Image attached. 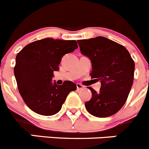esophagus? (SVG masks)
I'll use <instances>...</instances> for the list:
<instances>
[{
    "label": "esophagus",
    "mask_w": 149,
    "mask_h": 149,
    "mask_svg": "<svg viewBox=\"0 0 149 149\" xmlns=\"http://www.w3.org/2000/svg\"><path fill=\"white\" fill-rule=\"evenodd\" d=\"M76 86H77V90H80V89H82V88H84V86H83V85L80 84V83H77V84H76Z\"/></svg>",
    "instance_id": "obj_1"
}]
</instances>
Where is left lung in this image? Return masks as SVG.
<instances>
[{"mask_svg":"<svg viewBox=\"0 0 149 149\" xmlns=\"http://www.w3.org/2000/svg\"><path fill=\"white\" fill-rule=\"evenodd\" d=\"M80 52L90 58L91 78L100 80V91L89 87L91 99L85 103L93 116L105 118L125 104L133 83L134 63L123 45L103 36L77 40Z\"/></svg>","mask_w":149,"mask_h":149,"instance_id":"obj_1","label":"left lung"}]
</instances>
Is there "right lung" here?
I'll return each instance as SVG.
<instances>
[{"mask_svg": "<svg viewBox=\"0 0 149 149\" xmlns=\"http://www.w3.org/2000/svg\"><path fill=\"white\" fill-rule=\"evenodd\" d=\"M78 47L75 40L46 38L27 45L16 56L14 72L17 88L26 105L38 114L52 116L60 111L75 83H52L62 57Z\"/></svg>", "mask_w": 149, "mask_h": 149, "instance_id": "obj_1", "label": "right lung"}]
</instances>
